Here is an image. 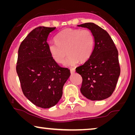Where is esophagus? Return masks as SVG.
Segmentation results:
<instances>
[{
  "mask_svg": "<svg viewBox=\"0 0 135 135\" xmlns=\"http://www.w3.org/2000/svg\"><path fill=\"white\" fill-rule=\"evenodd\" d=\"M75 71H76V70H75L74 68H71V69L70 70V73H71V74H74Z\"/></svg>",
  "mask_w": 135,
  "mask_h": 135,
  "instance_id": "1",
  "label": "esophagus"
}]
</instances>
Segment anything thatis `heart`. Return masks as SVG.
<instances>
[{
  "instance_id": "b5f03b06",
  "label": "heart",
  "mask_w": 135,
  "mask_h": 135,
  "mask_svg": "<svg viewBox=\"0 0 135 135\" xmlns=\"http://www.w3.org/2000/svg\"><path fill=\"white\" fill-rule=\"evenodd\" d=\"M56 43H49L48 50L56 62H64L65 67H73L79 61L86 62L94 51L95 38L89 30L67 28L61 31L55 37Z\"/></svg>"
}]
</instances>
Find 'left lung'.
Instances as JSON below:
<instances>
[{
    "mask_svg": "<svg viewBox=\"0 0 135 135\" xmlns=\"http://www.w3.org/2000/svg\"><path fill=\"white\" fill-rule=\"evenodd\" d=\"M88 28L95 38L94 51L83 65L76 68L83 78L80 92L91 100H101L110 97L120 74L118 51L107 32L93 22L77 26Z\"/></svg>",
    "mask_w": 135,
    "mask_h": 135,
    "instance_id": "8db88e82",
    "label": "left lung"
}]
</instances>
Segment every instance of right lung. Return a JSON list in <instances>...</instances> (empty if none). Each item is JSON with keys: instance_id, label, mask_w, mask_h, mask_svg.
<instances>
[{"instance_id": "add662e5", "label": "right lung", "mask_w": 135, "mask_h": 135, "mask_svg": "<svg viewBox=\"0 0 135 135\" xmlns=\"http://www.w3.org/2000/svg\"><path fill=\"white\" fill-rule=\"evenodd\" d=\"M55 28L37 27L25 38L18 49L16 69L22 92L30 101L42 108L58 103L70 76V70L61 67L49 52L47 38Z\"/></svg>"}]
</instances>
